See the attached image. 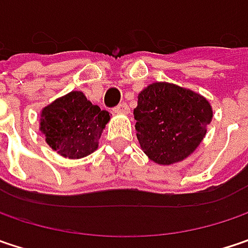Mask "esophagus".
Segmentation results:
<instances>
[{
  "label": "esophagus",
  "mask_w": 248,
  "mask_h": 248,
  "mask_svg": "<svg viewBox=\"0 0 248 248\" xmlns=\"http://www.w3.org/2000/svg\"><path fill=\"white\" fill-rule=\"evenodd\" d=\"M113 110H115L116 113H129V106H127V103L122 102V103H119Z\"/></svg>",
  "instance_id": "esophagus-1"
}]
</instances>
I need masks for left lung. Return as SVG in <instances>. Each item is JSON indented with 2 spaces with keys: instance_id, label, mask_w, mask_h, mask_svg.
<instances>
[{
  "instance_id": "1",
  "label": "left lung",
  "mask_w": 248,
  "mask_h": 248,
  "mask_svg": "<svg viewBox=\"0 0 248 248\" xmlns=\"http://www.w3.org/2000/svg\"><path fill=\"white\" fill-rule=\"evenodd\" d=\"M142 150L159 165H173L191 155L212 122L209 101L190 89L156 82L138 96L133 110Z\"/></svg>"
}]
</instances>
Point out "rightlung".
Listing matches in <instances>:
<instances>
[{
    "instance_id": "right-lung-1",
    "label": "right lung",
    "mask_w": 248,
    "mask_h": 248,
    "mask_svg": "<svg viewBox=\"0 0 248 248\" xmlns=\"http://www.w3.org/2000/svg\"><path fill=\"white\" fill-rule=\"evenodd\" d=\"M109 119L108 110L74 91L42 109L39 129L52 150L68 159H80L98 149Z\"/></svg>"
}]
</instances>
